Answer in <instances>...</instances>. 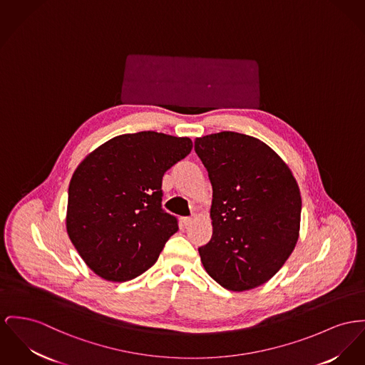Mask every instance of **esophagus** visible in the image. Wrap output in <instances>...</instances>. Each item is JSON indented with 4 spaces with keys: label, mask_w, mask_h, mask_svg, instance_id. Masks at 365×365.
Masks as SVG:
<instances>
[{
    "label": "esophagus",
    "mask_w": 365,
    "mask_h": 365,
    "mask_svg": "<svg viewBox=\"0 0 365 365\" xmlns=\"http://www.w3.org/2000/svg\"><path fill=\"white\" fill-rule=\"evenodd\" d=\"M192 221H194V217H192V216H191V217H182V219H181V224L187 227V225L192 224Z\"/></svg>",
    "instance_id": "34e87169"
}]
</instances>
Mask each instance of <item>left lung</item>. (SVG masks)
Segmentation results:
<instances>
[{"label": "left lung", "instance_id": "obj_1", "mask_svg": "<svg viewBox=\"0 0 365 365\" xmlns=\"http://www.w3.org/2000/svg\"><path fill=\"white\" fill-rule=\"evenodd\" d=\"M213 188L212 240L200 246L206 272L228 291L257 288L291 256L302 196L288 165L263 141L234 131L195 140Z\"/></svg>", "mask_w": 365, "mask_h": 365}]
</instances>
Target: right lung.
<instances>
[{"label": "right lung", "mask_w": 365, "mask_h": 365, "mask_svg": "<svg viewBox=\"0 0 365 365\" xmlns=\"http://www.w3.org/2000/svg\"><path fill=\"white\" fill-rule=\"evenodd\" d=\"M192 149L188 137L141 131L88 153L69 184L66 231L97 275L124 282L152 267L178 231L162 209L163 174Z\"/></svg>", "instance_id": "1"}]
</instances>
